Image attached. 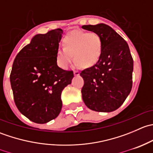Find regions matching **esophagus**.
Returning <instances> with one entry per match:
<instances>
[{"label":"esophagus","mask_w":153,"mask_h":153,"mask_svg":"<svg viewBox=\"0 0 153 153\" xmlns=\"http://www.w3.org/2000/svg\"><path fill=\"white\" fill-rule=\"evenodd\" d=\"M80 75V72L78 71H74V75L75 76H78V75Z\"/></svg>","instance_id":"esophagus-1"}]
</instances>
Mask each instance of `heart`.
<instances>
[{
    "label": "heart",
    "mask_w": 153,
    "mask_h": 153,
    "mask_svg": "<svg viewBox=\"0 0 153 153\" xmlns=\"http://www.w3.org/2000/svg\"><path fill=\"white\" fill-rule=\"evenodd\" d=\"M63 46L64 48L57 50L56 61L64 69L69 68L73 56L76 67H92L99 61L102 53V41L95 32L80 30L69 32L63 39Z\"/></svg>",
    "instance_id": "heart-1"
}]
</instances>
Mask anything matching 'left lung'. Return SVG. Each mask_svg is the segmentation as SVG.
Masks as SVG:
<instances>
[{
  "label": "left lung",
  "instance_id": "obj_1",
  "mask_svg": "<svg viewBox=\"0 0 153 153\" xmlns=\"http://www.w3.org/2000/svg\"><path fill=\"white\" fill-rule=\"evenodd\" d=\"M81 27L98 34L102 41L99 61L80 74L84 81L81 89L83 101L89 109L96 112L116 110L132 89L133 60L129 46L121 35L106 24Z\"/></svg>",
  "mask_w": 153,
  "mask_h": 153
}]
</instances>
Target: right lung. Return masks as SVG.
<instances>
[{
  "mask_svg": "<svg viewBox=\"0 0 153 153\" xmlns=\"http://www.w3.org/2000/svg\"><path fill=\"white\" fill-rule=\"evenodd\" d=\"M61 29L38 34L15 57L10 83L15 105L21 114L37 124L55 119L61 112L63 89L70 84L72 71L57 64Z\"/></svg>",
  "mask_w": 153,
  "mask_h": 153,
  "instance_id": "1",
  "label": "right lung"
}]
</instances>
